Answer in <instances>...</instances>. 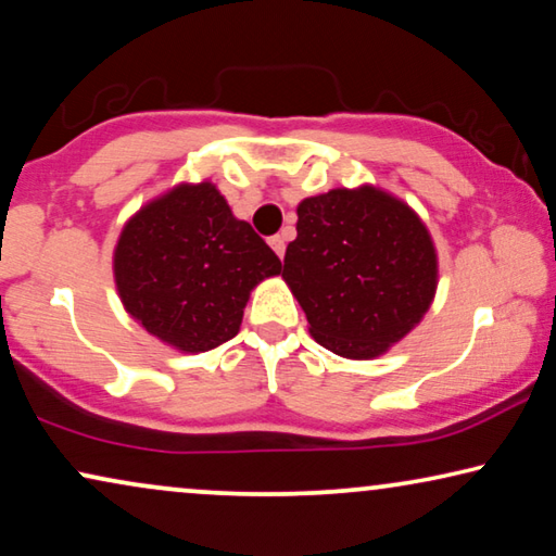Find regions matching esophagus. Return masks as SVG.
<instances>
[{"mask_svg":"<svg viewBox=\"0 0 556 556\" xmlns=\"http://www.w3.org/2000/svg\"><path fill=\"white\" fill-rule=\"evenodd\" d=\"M270 248L276 250V255L280 257V261H283V255H286V238H283V235H273Z\"/></svg>","mask_w":556,"mask_h":556,"instance_id":"1","label":"esophagus"}]
</instances>
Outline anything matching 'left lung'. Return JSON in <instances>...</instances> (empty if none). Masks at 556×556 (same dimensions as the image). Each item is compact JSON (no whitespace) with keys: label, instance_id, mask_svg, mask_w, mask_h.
<instances>
[{"label":"left lung","instance_id":"1","mask_svg":"<svg viewBox=\"0 0 556 556\" xmlns=\"http://www.w3.org/2000/svg\"><path fill=\"white\" fill-rule=\"evenodd\" d=\"M295 212L283 280L311 337L344 359L387 354L435 301L438 250L428 225L375 185L306 197Z\"/></svg>","mask_w":556,"mask_h":556}]
</instances>
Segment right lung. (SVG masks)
<instances>
[{
  "label": "right lung",
  "instance_id": "right-lung-1",
  "mask_svg": "<svg viewBox=\"0 0 556 556\" xmlns=\"http://www.w3.org/2000/svg\"><path fill=\"white\" fill-rule=\"evenodd\" d=\"M278 273V255L210 179L179 181L141 204L113 248L126 314L181 354L232 339L253 288Z\"/></svg>",
  "mask_w": 556,
  "mask_h": 556
}]
</instances>
